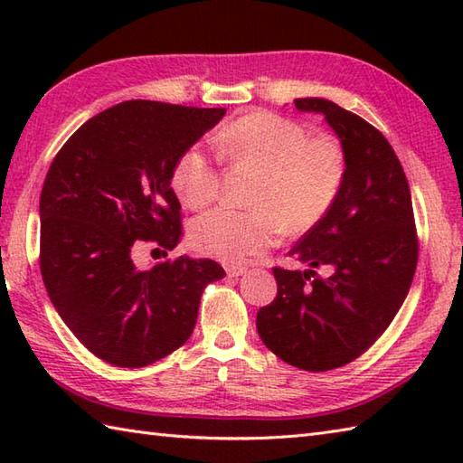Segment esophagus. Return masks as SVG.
<instances>
[{"instance_id": "1", "label": "esophagus", "mask_w": 463, "mask_h": 463, "mask_svg": "<svg viewBox=\"0 0 463 463\" xmlns=\"http://www.w3.org/2000/svg\"><path fill=\"white\" fill-rule=\"evenodd\" d=\"M224 270L231 279H234V277H242V274L247 272V267H241V264H226Z\"/></svg>"}]
</instances>
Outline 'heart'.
<instances>
[{"label":"heart","mask_w":463,"mask_h":463,"mask_svg":"<svg viewBox=\"0 0 463 463\" xmlns=\"http://www.w3.org/2000/svg\"><path fill=\"white\" fill-rule=\"evenodd\" d=\"M222 159L259 171L250 211L219 206L191 226L193 247L222 262H241L270 249L282 224L307 232L336 203L346 179V155L330 137H310L304 125L274 113H250L214 139ZM219 163L199 146L175 163L173 189L189 209H204L219 194Z\"/></svg>","instance_id":"1"}]
</instances>
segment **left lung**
<instances>
[{
  "label": "left lung",
  "instance_id": "obj_1",
  "mask_svg": "<svg viewBox=\"0 0 463 463\" xmlns=\"http://www.w3.org/2000/svg\"><path fill=\"white\" fill-rule=\"evenodd\" d=\"M294 107L322 113L336 131L346 179L332 209L288 252L310 269H272L279 292L259 310L257 330L290 366L326 372L362 356L390 326L420 247L406 173L386 137L328 99L307 97Z\"/></svg>",
  "mask_w": 463,
  "mask_h": 463
}]
</instances>
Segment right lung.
<instances>
[{"label": "right lung", "instance_id": "add662e5", "mask_svg": "<svg viewBox=\"0 0 463 463\" xmlns=\"http://www.w3.org/2000/svg\"><path fill=\"white\" fill-rule=\"evenodd\" d=\"M224 113L125 101L83 123L49 166L39 269L67 328L107 364L143 368L181 348L206 284L224 277L209 259L179 257L149 270L133 262L141 244L163 252L179 244L175 163Z\"/></svg>", "mask_w": 463, "mask_h": 463}]
</instances>
